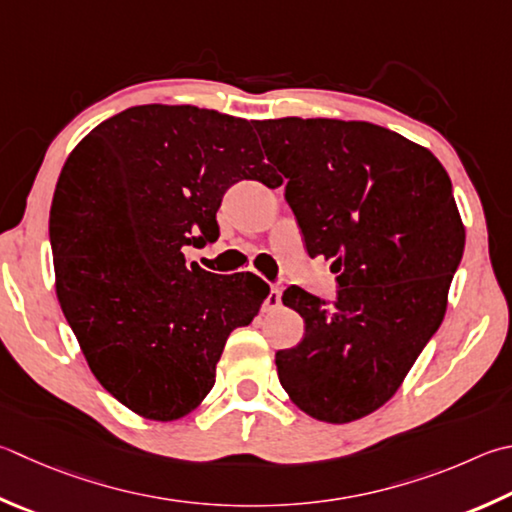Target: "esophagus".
Returning <instances> with one entry per match:
<instances>
[{
  "label": "esophagus",
  "mask_w": 512,
  "mask_h": 512,
  "mask_svg": "<svg viewBox=\"0 0 512 512\" xmlns=\"http://www.w3.org/2000/svg\"><path fill=\"white\" fill-rule=\"evenodd\" d=\"M282 302V284H271V291H268V297L264 302V309H275Z\"/></svg>",
  "instance_id": "obj_1"
}]
</instances>
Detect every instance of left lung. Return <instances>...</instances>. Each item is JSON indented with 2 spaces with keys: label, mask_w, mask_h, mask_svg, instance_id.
<instances>
[{
  "label": "left lung",
  "mask_w": 512,
  "mask_h": 512,
  "mask_svg": "<svg viewBox=\"0 0 512 512\" xmlns=\"http://www.w3.org/2000/svg\"><path fill=\"white\" fill-rule=\"evenodd\" d=\"M309 255L331 257L336 300L288 286L304 338L275 353L280 383L318 421L349 423L394 396L441 327L463 230L425 147L362 120H255Z\"/></svg>",
  "instance_id": "obj_1"
}]
</instances>
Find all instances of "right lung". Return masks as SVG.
Returning a JSON list of instances; mask_svg holds the SVG:
<instances>
[{
	"label": "right lung",
	"mask_w": 512,
	"mask_h": 512,
	"mask_svg": "<svg viewBox=\"0 0 512 512\" xmlns=\"http://www.w3.org/2000/svg\"><path fill=\"white\" fill-rule=\"evenodd\" d=\"M241 179L282 183L253 120L192 105L120 111L62 167L51 210L58 300L100 385L145 418L192 412L230 331L266 300L257 275H215L183 255L217 239L221 199Z\"/></svg>",
	"instance_id": "add662e5"
}]
</instances>
